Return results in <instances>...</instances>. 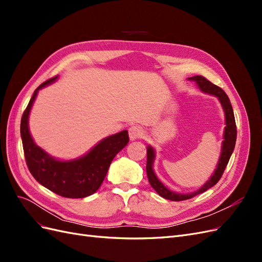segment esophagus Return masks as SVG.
<instances>
[{
    "label": "esophagus",
    "mask_w": 262,
    "mask_h": 262,
    "mask_svg": "<svg viewBox=\"0 0 262 262\" xmlns=\"http://www.w3.org/2000/svg\"><path fill=\"white\" fill-rule=\"evenodd\" d=\"M143 133H144V131H143V129L141 128V126L132 125V126H130V129H129V138H130L131 141H134V140L142 138Z\"/></svg>",
    "instance_id": "esophagus-1"
}]
</instances>
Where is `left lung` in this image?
I'll list each match as a JSON object with an SVG mask.
<instances>
[{"label": "left lung", "instance_id": "obj_1", "mask_svg": "<svg viewBox=\"0 0 262 262\" xmlns=\"http://www.w3.org/2000/svg\"><path fill=\"white\" fill-rule=\"evenodd\" d=\"M188 80L194 82L198 86V89H199L202 93L213 95V96H215L219 99V101L221 102L222 108H223V110H224L225 128H224V133H223V142H222V147H221V155L219 158L216 168L214 169L209 180H207V182H205V184L201 188L195 190V191H193V192L180 193V192L172 191V190H169L167 187H166L163 182L157 178L156 173L153 169L155 157H156L155 149L153 148V146H150V145H148L146 147V152H147L146 173H147V178H148L149 184L162 198H164V199H167V200H171V201H182V200L191 199V198L200 194L204 191H207L208 189L212 188L214 185H215L216 182L221 179L222 175H223L226 165L229 161V158H231V156H232V153H233L234 147H235V143H236L237 131H236V123H235L233 107L231 105V101H229V98L227 97V95L224 93V91L220 89L219 86L212 84L210 81L207 80V78L201 76V75L188 77Z\"/></svg>", "mask_w": 262, "mask_h": 262}]
</instances>
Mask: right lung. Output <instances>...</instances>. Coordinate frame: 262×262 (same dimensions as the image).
Returning <instances> with one entry per match:
<instances>
[{
    "mask_svg": "<svg viewBox=\"0 0 262 262\" xmlns=\"http://www.w3.org/2000/svg\"><path fill=\"white\" fill-rule=\"evenodd\" d=\"M50 78L37 87L20 121L24 153L31 175L39 184L64 198L80 199L95 193L104 181L115 156L128 144V131L123 130L100 140L86 154L74 160H59L36 144L29 131V115L39 91L58 80Z\"/></svg>",
    "mask_w": 262,
    "mask_h": 262,
    "instance_id": "1",
    "label": "right lung"
}]
</instances>
